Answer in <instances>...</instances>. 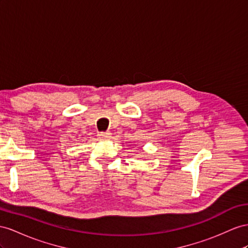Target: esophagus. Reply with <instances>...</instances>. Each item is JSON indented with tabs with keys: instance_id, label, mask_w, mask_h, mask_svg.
<instances>
[{
	"instance_id": "1",
	"label": "esophagus",
	"mask_w": 248,
	"mask_h": 248,
	"mask_svg": "<svg viewBox=\"0 0 248 248\" xmlns=\"http://www.w3.org/2000/svg\"><path fill=\"white\" fill-rule=\"evenodd\" d=\"M98 137L101 139H108L111 137V133L110 132H100L98 134Z\"/></svg>"
}]
</instances>
